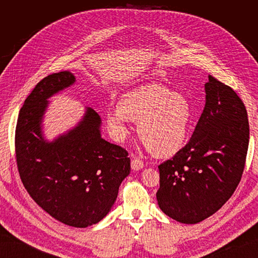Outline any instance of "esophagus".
Wrapping results in <instances>:
<instances>
[{
    "label": "esophagus",
    "instance_id": "obj_1",
    "mask_svg": "<svg viewBox=\"0 0 258 258\" xmlns=\"http://www.w3.org/2000/svg\"><path fill=\"white\" fill-rule=\"evenodd\" d=\"M143 167H144V163H143V161L141 159L137 158V157L132 158V160H131V169L132 170H134V171H139V170L143 169Z\"/></svg>",
    "mask_w": 258,
    "mask_h": 258
}]
</instances>
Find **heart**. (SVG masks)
Here are the masks:
<instances>
[{
  "instance_id": "heart-1",
  "label": "heart",
  "mask_w": 258,
  "mask_h": 258,
  "mask_svg": "<svg viewBox=\"0 0 258 258\" xmlns=\"http://www.w3.org/2000/svg\"><path fill=\"white\" fill-rule=\"evenodd\" d=\"M191 119L188 100L156 83L127 92L119 105L107 112V124L117 141L127 137L130 120L138 121L140 139L158 157L182 150L188 139Z\"/></svg>"
}]
</instances>
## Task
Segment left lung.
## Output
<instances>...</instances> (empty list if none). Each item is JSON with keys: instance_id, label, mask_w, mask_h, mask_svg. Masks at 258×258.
<instances>
[{"instance_id": "8db88e82", "label": "left lung", "mask_w": 258, "mask_h": 258, "mask_svg": "<svg viewBox=\"0 0 258 258\" xmlns=\"http://www.w3.org/2000/svg\"><path fill=\"white\" fill-rule=\"evenodd\" d=\"M205 89V110L189 142L158 166V206L183 224L204 221L226 204L243 173L248 147L242 100L211 75Z\"/></svg>"}]
</instances>
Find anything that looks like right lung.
I'll return each instance as SVG.
<instances>
[{
  "instance_id": "1",
  "label": "right lung",
  "mask_w": 258,
  "mask_h": 258,
  "mask_svg": "<svg viewBox=\"0 0 258 258\" xmlns=\"http://www.w3.org/2000/svg\"><path fill=\"white\" fill-rule=\"evenodd\" d=\"M74 83L75 76L63 71L35 86L19 112L15 147L20 178L32 199L57 221L85 228L111 211L130 173V158L102 139L101 118L90 107L73 129L52 141L44 138L47 100Z\"/></svg>"
}]
</instances>
